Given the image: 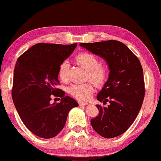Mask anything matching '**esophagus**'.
<instances>
[{
	"instance_id": "34e87169",
	"label": "esophagus",
	"mask_w": 161,
	"mask_h": 161,
	"mask_svg": "<svg viewBox=\"0 0 161 161\" xmlns=\"http://www.w3.org/2000/svg\"><path fill=\"white\" fill-rule=\"evenodd\" d=\"M79 105H83V106H85V105H87L88 103L87 102H79Z\"/></svg>"
}]
</instances>
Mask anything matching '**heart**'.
<instances>
[{
    "mask_svg": "<svg viewBox=\"0 0 161 161\" xmlns=\"http://www.w3.org/2000/svg\"><path fill=\"white\" fill-rule=\"evenodd\" d=\"M75 60L79 66L87 70L86 79H90L95 86L101 87L105 83L108 77V69L105 65L99 63V59L97 56L88 52H80L75 56ZM69 70V65L66 61L60 63L58 68V77L61 81L66 82L68 80ZM92 83L87 82L82 84L72 85L69 88V93L76 99L88 100L94 91Z\"/></svg>",
    "mask_w": 161,
    "mask_h": 161,
    "instance_id": "1",
    "label": "heart"
}]
</instances>
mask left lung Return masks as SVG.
<instances>
[{
  "instance_id": "1",
  "label": "left lung",
  "mask_w": 161,
  "mask_h": 161,
  "mask_svg": "<svg viewBox=\"0 0 161 161\" xmlns=\"http://www.w3.org/2000/svg\"><path fill=\"white\" fill-rule=\"evenodd\" d=\"M84 47L106 60L108 79L97 99L107 107L96 106L99 114L91 120L98 135L113 138L122 135L135 121L145 95L143 69L138 58L126 45L117 40L82 43Z\"/></svg>"
}]
</instances>
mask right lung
Wrapping results in <instances>:
<instances>
[{
  "label": "right lung",
  "instance_id": "right-lung-1",
  "mask_svg": "<svg viewBox=\"0 0 161 161\" xmlns=\"http://www.w3.org/2000/svg\"><path fill=\"white\" fill-rule=\"evenodd\" d=\"M77 43H37L17 59L14 74L12 98L26 128L42 138H51L61 131L69 112L79 106L76 101L57 89L58 68ZM52 95L61 98L51 104ZM60 99V98H59Z\"/></svg>",
  "mask_w": 161,
  "mask_h": 161
}]
</instances>
